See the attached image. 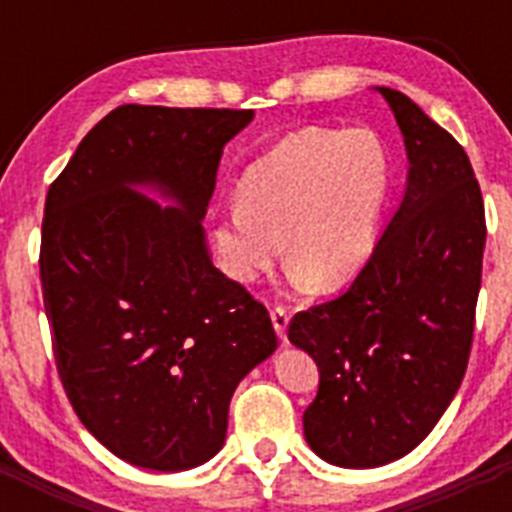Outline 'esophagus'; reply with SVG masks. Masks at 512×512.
<instances>
[{
	"instance_id": "esophagus-1",
	"label": "esophagus",
	"mask_w": 512,
	"mask_h": 512,
	"mask_svg": "<svg viewBox=\"0 0 512 512\" xmlns=\"http://www.w3.org/2000/svg\"><path fill=\"white\" fill-rule=\"evenodd\" d=\"M271 320H274V328H277L279 338L287 341V325H289V307L274 305L271 307Z\"/></svg>"
}]
</instances>
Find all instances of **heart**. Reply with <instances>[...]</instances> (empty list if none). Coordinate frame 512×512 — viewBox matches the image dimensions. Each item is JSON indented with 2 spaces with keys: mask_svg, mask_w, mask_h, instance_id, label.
<instances>
[{
  "mask_svg": "<svg viewBox=\"0 0 512 512\" xmlns=\"http://www.w3.org/2000/svg\"><path fill=\"white\" fill-rule=\"evenodd\" d=\"M390 187V151L374 130H295L248 166L241 200L217 210L220 264L235 282H259L287 246L297 284L348 282L372 256Z\"/></svg>",
  "mask_w": 512,
  "mask_h": 512,
  "instance_id": "obj_1",
  "label": "heart"
}]
</instances>
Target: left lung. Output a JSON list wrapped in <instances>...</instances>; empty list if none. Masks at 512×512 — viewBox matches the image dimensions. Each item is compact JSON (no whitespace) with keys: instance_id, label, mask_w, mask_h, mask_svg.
I'll list each match as a JSON object with an SVG mask.
<instances>
[{"instance_id":"obj_1","label":"left lung","mask_w":512,"mask_h":512,"mask_svg":"<svg viewBox=\"0 0 512 512\" xmlns=\"http://www.w3.org/2000/svg\"><path fill=\"white\" fill-rule=\"evenodd\" d=\"M405 135L408 189L351 287L289 320L320 384L302 423L330 464L382 467L413 451L469 364L487 241L467 151L397 89L379 87Z\"/></svg>"}]
</instances>
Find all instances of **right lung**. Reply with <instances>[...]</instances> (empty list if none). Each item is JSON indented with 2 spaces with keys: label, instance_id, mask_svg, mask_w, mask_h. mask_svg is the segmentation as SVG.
Here are the masks:
<instances>
[{
  "label": "right lung",
  "instance_id": "add662e5",
  "mask_svg": "<svg viewBox=\"0 0 512 512\" xmlns=\"http://www.w3.org/2000/svg\"><path fill=\"white\" fill-rule=\"evenodd\" d=\"M251 117L122 104L45 197L38 264L58 377L84 428L135 467L215 456L235 387L277 348L269 310L210 264L200 223L223 146Z\"/></svg>",
  "mask_w": 512,
  "mask_h": 512
}]
</instances>
